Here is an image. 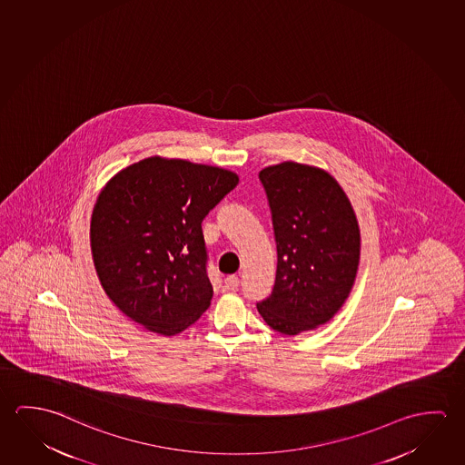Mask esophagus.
<instances>
[{"mask_svg":"<svg viewBox=\"0 0 465 465\" xmlns=\"http://www.w3.org/2000/svg\"><path fill=\"white\" fill-rule=\"evenodd\" d=\"M238 285H240V279L236 275H227L225 277V289L235 290L238 289Z\"/></svg>","mask_w":465,"mask_h":465,"instance_id":"esophagus-1","label":"esophagus"}]
</instances>
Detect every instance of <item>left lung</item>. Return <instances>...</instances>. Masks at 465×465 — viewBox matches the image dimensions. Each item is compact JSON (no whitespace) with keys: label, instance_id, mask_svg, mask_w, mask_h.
<instances>
[{"label":"left lung","instance_id":"1","mask_svg":"<svg viewBox=\"0 0 465 465\" xmlns=\"http://www.w3.org/2000/svg\"><path fill=\"white\" fill-rule=\"evenodd\" d=\"M272 213L277 272L258 312L271 328L297 335L332 320L360 266V227L351 199L326 170L281 162L259 172Z\"/></svg>","mask_w":465,"mask_h":465}]
</instances>
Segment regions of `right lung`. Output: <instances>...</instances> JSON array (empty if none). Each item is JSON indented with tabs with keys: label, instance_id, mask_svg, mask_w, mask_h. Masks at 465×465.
<instances>
[{
	"label": "right lung",
	"instance_id": "add662e5",
	"mask_svg": "<svg viewBox=\"0 0 465 465\" xmlns=\"http://www.w3.org/2000/svg\"><path fill=\"white\" fill-rule=\"evenodd\" d=\"M240 182L227 168L147 157L108 180L92 211L100 285L130 320L180 334L211 306L201 223Z\"/></svg>",
	"mask_w": 465,
	"mask_h": 465
}]
</instances>
